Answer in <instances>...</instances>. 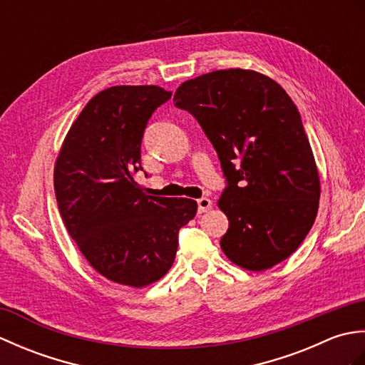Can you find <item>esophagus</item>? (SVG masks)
Returning a JSON list of instances; mask_svg holds the SVG:
<instances>
[{"mask_svg":"<svg viewBox=\"0 0 365 365\" xmlns=\"http://www.w3.org/2000/svg\"><path fill=\"white\" fill-rule=\"evenodd\" d=\"M212 205H213L212 200L208 199V197H200L197 200V210H199V213H205L207 210H210Z\"/></svg>","mask_w":365,"mask_h":365,"instance_id":"esophagus-1","label":"esophagus"}]
</instances>
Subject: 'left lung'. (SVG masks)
I'll return each instance as SVG.
<instances>
[{
    "label": "left lung",
    "mask_w": 365,
    "mask_h": 365,
    "mask_svg": "<svg viewBox=\"0 0 365 365\" xmlns=\"http://www.w3.org/2000/svg\"><path fill=\"white\" fill-rule=\"evenodd\" d=\"M174 102L195 115L221 161L222 252L250 271L290 257L319 212L320 177L289 94L259 72L229 68L182 83Z\"/></svg>",
    "instance_id": "8db88e82"
}]
</instances>
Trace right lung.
<instances>
[{"label": "right lung", "instance_id": "add662e5", "mask_svg": "<svg viewBox=\"0 0 365 365\" xmlns=\"http://www.w3.org/2000/svg\"><path fill=\"white\" fill-rule=\"evenodd\" d=\"M173 96L158 86H113L92 97L54 165V192L68 235L113 282L145 287L173 267L178 230L197 204L147 196L135 182L150 115Z\"/></svg>", "mask_w": 365, "mask_h": 365}]
</instances>
